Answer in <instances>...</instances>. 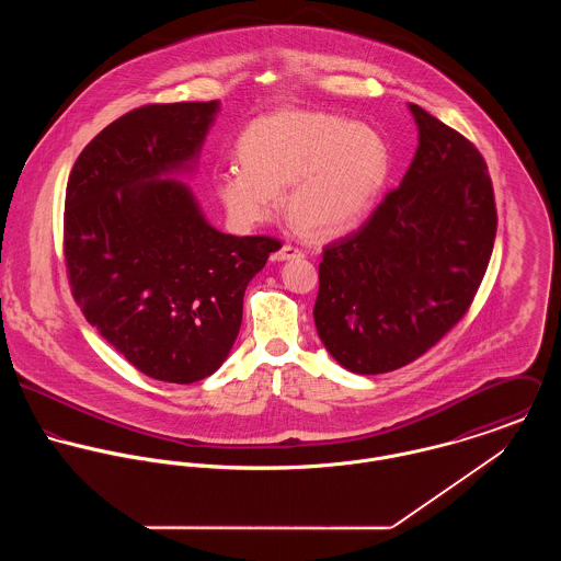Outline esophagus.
Wrapping results in <instances>:
<instances>
[{"label": "esophagus", "mask_w": 561, "mask_h": 561, "mask_svg": "<svg viewBox=\"0 0 561 561\" xmlns=\"http://www.w3.org/2000/svg\"><path fill=\"white\" fill-rule=\"evenodd\" d=\"M300 256H305V252H302L298 245H294V243H285L280 250H276V252H274V259H276V261L300 259Z\"/></svg>", "instance_id": "1"}]
</instances>
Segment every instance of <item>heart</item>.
<instances>
[{
	"label": "heart",
	"instance_id": "obj_1",
	"mask_svg": "<svg viewBox=\"0 0 561 561\" xmlns=\"http://www.w3.org/2000/svg\"><path fill=\"white\" fill-rule=\"evenodd\" d=\"M240 170L218 194L241 225L267 220L283 192L285 216L313 238H336L374 209L391 151L382 134L341 114L280 110L254 118L238 140Z\"/></svg>",
	"mask_w": 561,
	"mask_h": 561
}]
</instances>
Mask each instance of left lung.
<instances>
[{"label":"left lung","instance_id":"8db88e82","mask_svg":"<svg viewBox=\"0 0 561 561\" xmlns=\"http://www.w3.org/2000/svg\"><path fill=\"white\" fill-rule=\"evenodd\" d=\"M419 149L400 187L330 241L313 309L325 350L354 374L412 363L467 316L496 236L494 190L478 147L410 103Z\"/></svg>","mask_w":561,"mask_h":561}]
</instances>
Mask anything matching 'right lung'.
<instances>
[{
    "mask_svg": "<svg viewBox=\"0 0 561 561\" xmlns=\"http://www.w3.org/2000/svg\"><path fill=\"white\" fill-rule=\"evenodd\" d=\"M218 101L149 103L96 134L65 198L71 294L138 371L192 385L229 356L243 291L280 241L205 222L190 190L161 179L194 160Z\"/></svg>",
    "mask_w": 561,
    "mask_h": 561,
    "instance_id": "obj_1",
    "label": "right lung"
}]
</instances>
